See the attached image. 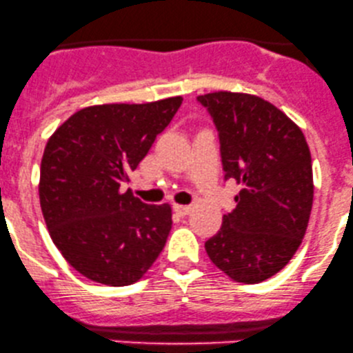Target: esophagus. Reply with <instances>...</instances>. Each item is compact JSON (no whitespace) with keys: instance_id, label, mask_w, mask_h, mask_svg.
I'll return each mask as SVG.
<instances>
[{"instance_id":"34e87169","label":"esophagus","mask_w":353,"mask_h":353,"mask_svg":"<svg viewBox=\"0 0 353 353\" xmlns=\"http://www.w3.org/2000/svg\"><path fill=\"white\" fill-rule=\"evenodd\" d=\"M173 210L180 215H188L192 212V207L190 205H178V203H175V205H173Z\"/></svg>"}]
</instances>
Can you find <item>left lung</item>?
<instances>
[{
  "label": "left lung",
  "mask_w": 353,
  "mask_h": 353,
  "mask_svg": "<svg viewBox=\"0 0 353 353\" xmlns=\"http://www.w3.org/2000/svg\"><path fill=\"white\" fill-rule=\"evenodd\" d=\"M196 101L217 130L223 176L242 185L205 251L234 281L261 283L290 263L305 237L313 205L310 148L296 124L261 97L214 92Z\"/></svg>",
  "instance_id": "left-lung-1"
}]
</instances>
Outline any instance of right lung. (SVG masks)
<instances>
[{
  "mask_svg": "<svg viewBox=\"0 0 353 353\" xmlns=\"http://www.w3.org/2000/svg\"><path fill=\"white\" fill-rule=\"evenodd\" d=\"M181 101L92 105L48 139L39 187L45 223L67 263L90 281L136 283L165 248L172 208L148 205L123 185Z\"/></svg>",
  "mask_w": 353,
  "mask_h": 353,
  "instance_id": "right-lung-1",
  "label": "right lung"
}]
</instances>
